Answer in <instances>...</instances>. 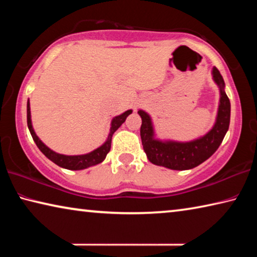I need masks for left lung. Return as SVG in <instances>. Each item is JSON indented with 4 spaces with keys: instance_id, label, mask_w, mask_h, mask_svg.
Here are the masks:
<instances>
[{
    "instance_id": "8db88e82",
    "label": "left lung",
    "mask_w": 257,
    "mask_h": 257,
    "mask_svg": "<svg viewBox=\"0 0 257 257\" xmlns=\"http://www.w3.org/2000/svg\"><path fill=\"white\" fill-rule=\"evenodd\" d=\"M212 78L220 92L215 122L205 135L193 141L179 142L158 138L152 116L144 110H138L142 118V143L150 162L171 170H189L211 158L219 149L229 129L230 101L224 90L223 78L215 67L212 69Z\"/></svg>"
}]
</instances>
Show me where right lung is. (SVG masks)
Listing matches in <instances>:
<instances>
[{"mask_svg": "<svg viewBox=\"0 0 257 257\" xmlns=\"http://www.w3.org/2000/svg\"><path fill=\"white\" fill-rule=\"evenodd\" d=\"M132 113H133V110H128L123 113H121L119 115H115L114 118L112 119L110 132H108L106 141L104 142L101 146L97 147V149H95L94 151L86 154L64 155V154L56 153V152H54L53 150H51L50 147H47L44 143L41 141L40 137L37 136L36 133H35L33 122H32V114H30L29 99L27 101V124H28L29 132L32 134L34 142L36 143L38 149H40V151L46 156L47 159L51 160L52 162H54L56 165H59V167L63 169H68V170H84V169L93 167V165H96L98 163L103 162V161L105 160L107 153L111 150V141H112L113 134L120 128V125L124 122L125 119H127V116L129 114H132Z\"/></svg>", "mask_w": 257, "mask_h": 257, "instance_id": "1", "label": "right lung"}]
</instances>
